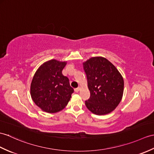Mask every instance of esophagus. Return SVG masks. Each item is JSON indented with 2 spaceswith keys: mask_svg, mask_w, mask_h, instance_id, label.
<instances>
[{
  "mask_svg": "<svg viewBox=\"0 0 154 154\" xmlns=\"http://www.w3.org/2000/svg\"><path fill=\"white\" fill-rule=\"evenodd\" d=\"M80 89H81V88H80V87H78V88H75V92H78L79 91H80Z\"/></svg>",
  "mask_w": 154,
  "mask_h": 154,
  "instance_id": "esophagus-1",
  "label": "esophagus"
}]
</instances>
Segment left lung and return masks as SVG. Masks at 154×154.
I'll list each match as a JSON object with an SVG mask.
<instances>
[{
    "instance_id": "8db88e82",
    "label": "left lung",
    "mask_w": 154,
    "mask_h": 154,
    "mask_svg": "<svg viewBox=\"0 0 154 154\" xmlns=\"http://www.w3.org/2000/svg\"><path fill=\"white\" fill-rule=\"evenodd\" d=\"M91 96L85 105L98 116L108 114L116 108L123 97V78L112 63L101 56L83 62Z\"/></svg>"
}]
</instances>
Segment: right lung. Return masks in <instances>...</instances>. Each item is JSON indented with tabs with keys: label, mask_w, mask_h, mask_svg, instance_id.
Returning a JSON list of instances; mask_svg holds the SVG:
<instances>
[{
	"label": "right lung",
	"mask_w": 154,
	"mask_h": 154,
	"mask_svg": "<svg viewBox=\"0 0 154 154\" xmlns=\"http://www.w3.org/2000/svg\"><path fill=\"white\" fill-rule=\"evenodd\" d=\"M67 62L52 59L41 65L30 87L31 98L43 112L54 113L67 105L74 90L69 79L62 74Z\"/></svg>",
	"instance_id": "1"
}]
</instances>
